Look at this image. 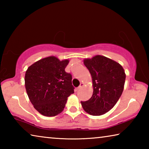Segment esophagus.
<instances>
[{
	"label": "esophagus",
	"instance_id": "obj_1",
	"mask_svg": "<svg viewBox=\"0 0 149 149\" xmlns=\"http://www.w3.org/2000/svg\"><path fill=\"white\" fill-rule=\"evenodd\" d=\"M84 84H83V83H81V84H80V85H79V87H77V90H79L80 89H81V88L83 86H84Z\"/></svg>",
	"mask_w": 149,
	"mask_h": 149
}]
</instances>
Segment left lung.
I'll use <instances>...</instances> for the list:
<instances>
[{
	"mask_svg": "<svg viewBox=\"0 0 149 149\" xmlns=\"http://www.w3.org/2000/svg\"><path fill=\"white\" fill-rule=\"evenodd\" d=\"M84 65L93 81V93L89 100L81 102L84 110L92 116H101L116 104L124 88L125 74L119 63L101 55L85 58Z\"/></svg>",
	"mask_w": 149,
	"mask_h": 149,
	"instance_id": "8db88e82",
	"label": "left lung"
}]
</instances>
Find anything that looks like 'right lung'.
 I'll return each mask as SVG.
<instances>
[{
  "label": "right lung",
  "mask_w": 149,
  "mask_h": 149,
  "mask_svg": "<svg viewBox=\"0 0 149 149\" xmlns=\"http://www.w3.org/2000/svg\"><path fill=\"white\" fill-rule=\"evenodd\" d=\"M69 60L51 56L30 65L25 75L27 94L34 108L48 117L61 113L74 93L72 75L65 72Z\"/></svg>",
  "instance_id": "right-lung-1"
}]
</instances>
